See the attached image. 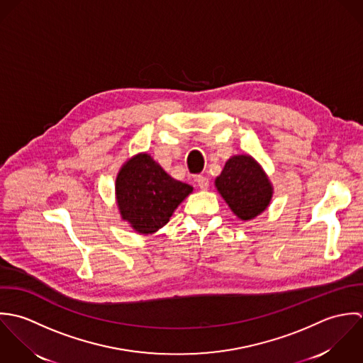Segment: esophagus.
I'll use <instances>...</instances> for the list:
<instances>
[{
  "label": "esophagus",
  "instance_id": "esophagus-1",
  "mask_svg": "<svg viewBox=\"0 0 363 363\" xmlns=\"http://www.w3.org/2000/svg\"><path fill=\"white\" fill-rule=\"evenodd\" d=\"M196 184H198V186L201 188V189H208L209 188V178H206V177H203V175H198L196 177Z\"/></svg>",
  "mask_w": 363,
  "mask_h": 363
}]
</instances>
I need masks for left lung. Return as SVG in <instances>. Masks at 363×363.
I'll use <instances>...</instances> for the list:
<instances>
[{
	"mask_svg": "<svg viewBox=\"0 0 363 363\" xmlns=\"http://www.w3.org/2000/svg\"><path fill=\"white\" fill-rule=\"evenodd\" d=\"M215 184L230 209L241 220L262 213L272 198L269 179L250 155L231 157Z\"/></svg>",
	"mask_w": 363,
	"mask_h": 363,
	"instance_id": "left-lung-1",
	"label": "left lung"
}]
</instances>
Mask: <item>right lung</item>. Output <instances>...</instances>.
Returning <instances> with one entry per match:
<instances>
[{
  "instance_id": "obj_1",
  "label": "right lung",
  "mask_w": 363,
  "mask_h": 363,
  "mask_svg": "<svg viewBox=\"0 0 363 363\" xmlns=\"http://www.w3.org/2000/svg\"><path fill=\"white\" fill-rule=\"evenodd\" d=\"M191 192V185L171 178L148 154L129 160L116 178L121 215L142 234L165 225Z\"/></svg>"
}]
</instances>
